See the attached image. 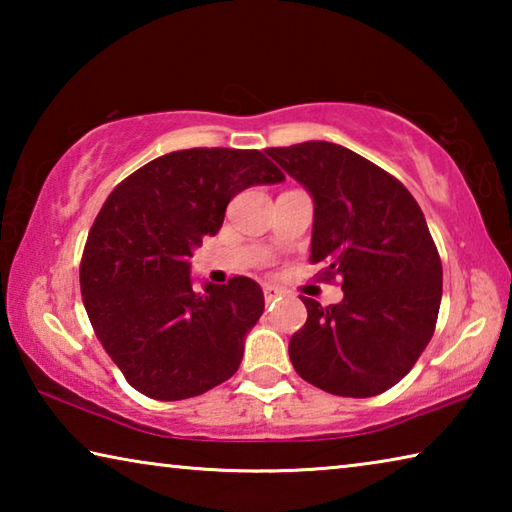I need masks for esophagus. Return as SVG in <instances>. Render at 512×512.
Wrapping results in <instances>:
<instances>
[{
	"label": "esophagus",
	"mask_w": 512,
	"mask_h": 512,
	"mask_svg": "<svg viewBox=\"0 0 512 512\" xmlns=\"http://www.w3.org/2000/svg\"><path fill=\"white\" fill-rule=\"evenodd\" d=\"M284 293L282 287H275V284H264V298L266 302H273L275 298H280Z\"/></svg>",
	"instance_id": "obj_1"
}]
</instances>
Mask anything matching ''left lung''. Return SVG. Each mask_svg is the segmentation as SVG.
Segmentation results:
<instances>
[{
	"label": "left lung",
	"mask_w": 512,
	"mask_h": 512,
	"mask_svg": "<svg viewBox=\"0 0 512 512\" xmlns=\"http://www.w3.org/2000/svg\"><path fill=\"white\" fill-rule=\"evenodd\" d=\"M266 153L314 198L311 264L343 277V300L302 298L307 323L289 341L298 375L341 397L395 386L431 341L443 264L420 205L391 173L332 142Z\"/></svg>",
	"instance_id": "obj_1"
}]
</instances>
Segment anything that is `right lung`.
<instances>
[{
    "label": "right lung",
    "mask_w": 512,
    "mask_h": 512,
    "mask_svg": "<svg viewBox=\"0 0 512 512\" xmlns=\"http://www.w3.org/2000/svg\"><path fill=\"white\" fill-rule=\"evenodd\" d=\"M282 180L262 151L187 149L112 189L85 241L81 296L103 350L135 391L176 402L235 375L264 293L244 275L196 293L189 257L221 230L232 196Z\"/></svg>",
    "instance_id": "1"
}]
</instances>
